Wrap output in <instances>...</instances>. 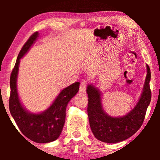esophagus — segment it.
I'll return each instance as SVG.
<instances>
[{"label": "esophagus", "instance_id": "1", "mask_svg": "<svg viewBox=\"0 0 160 160\" xmlns=\"http://www.w3.org/2000/svg\"><path fill=\"white\" fill-rule=\"evenodd\" d=\"M86 88H87V82L85 80L82 81V82L80 83V92L85 94L86 92Z\"/></svg>", "mask_w": 160, "mask_h": 160}]
</instances>
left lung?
Segmentation results:
<instances>
[{"instance_id": "8db88e82", "label": "left lung", "mask_w": 160, "mask_h": 160, "mask_svg": "<svg viewBox=\"0 0 160 160\" xmlns=\"http://www.w3.org/2000/svg\"><path fill=\"white\" fill-rule=\"evenodd\" d=\"M147 67L144 86L140 99L131 112L123 116L108 115L102 107V94L92 84L87 87L88 96V114L92 132L97 140L107 143H117L129 138L142 126L151 101L150 69Z\"/></svg>"}]
</instances>
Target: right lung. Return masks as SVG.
<instances>
[{
    "instance_id": "right-lung-1",
    "label": "right lung",
    "mask_w": 160,
    "mask_h": 160,
    "mask_svg": "<svg viewBox=\"0 0 160 160\" xmlns=\"http://www.w3.org/2000/svg\"><path fill=\"white\" fill-rule=\"evenodd\" d=\"M38 37L39 32H36L29 37L18 54L10 79L9 109L19 129L25 137L38 143H48L60 136L66 120L67 105L78 93L80 83L76 82L62 90L51 106L44 112L31 113L23 107L17 88L19 66L20 59L28 52Z\"/></svg>"
}]
</instances>
